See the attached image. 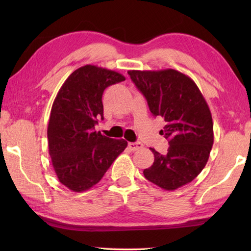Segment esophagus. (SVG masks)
<instances>
[{"instance_id": "1", "label": "esophagus", "mask_w": 251, "mask_h": 251, "mask_svg": "<svg viewBox=\"0 0 251 251\" xmlns=\"http://www.w3.org/2000/svg\"><path fill=\"white\" fill-rule=\"evenodd\" d=\"M128 147H129V150H130V151H138V150H141V148L143 147V144H142L141 142L128 143Z\"/></svg>"}]
</instances>
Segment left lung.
Here are the masks:
<instances>
[{
    "instance_id": "left-lung-1",
    "label": "left lung",
    "mask_w": 251,
    "mask_h": 251,
    "mask_svg": "<svg viewBox=\"0 0 251 251\" xmlns=\"http://www.w3.org/2000/svg\"><path fill=\"white\" fill-rule=\"evenodd\" d=\"M146 97L154 116L166 122L160 134L168 139L166 155L154 148V164L144 176L165 190H175L196 178L206 166L214 144V124L196 83L176 70L128 71Z\"/></svg>"
}]
</instances>
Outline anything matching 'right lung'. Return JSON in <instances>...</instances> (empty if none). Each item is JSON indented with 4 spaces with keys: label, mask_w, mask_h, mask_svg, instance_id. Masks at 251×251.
<instances>
[{
    "label": "right lung",
    "mask_w": 251,
    "mask_h": 251,
    "mask_svg": "<svg viewBox=\"0 0 251 251\" xmlns=\"http://www.w3.org/2000/svg\"><path fill=\"white\" fill-rule=\"evenodd\" d=\"M125 80L115 71L95 65L75 70L59 88L48 126L49 151L61 184L76 193L96 185L127 147L95 130L103 120L104 91Z\"/></svg>",
    "instance_id": "1"
}]
</instances>
